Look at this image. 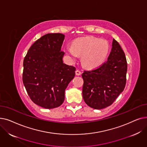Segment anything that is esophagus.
<instances>
[{
  "label": "esophagus",
  "mask_w": 147,
  "mask_h": 147,
  "mask_svg": "<svg viewBox=\"0 0 147 147\" xmlns=\"http://www.w3.org/2000/svg\"><path fill=\"white\" fill-rule=\"evenodd\" d=\"M76 74L77 76H80V75H81V71H79V69H77V70L76 71Z\"/></svg>",
  "instance_id": "esophagus-1"
}]
</instances>
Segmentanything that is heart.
<instances>
[{
	"label": "heart",
	"instance_id": "b5f03b06",
	"mask_svg": "<svg viewBox=\"0 0 147 147\" xmlns=\"http://www.w3.org/2000/svg\"><path fill=\"white\" fill-rule=\"evenodd\" d=\"M109 51L107 41L98 38L83 37L74 40L71 47H67L65 53L72 62L82 57L83 65L89 69L101 66L107 59Z\"/></svg>",
	"mask_w": 147,
	"mask_h": 147
}]
</instances>
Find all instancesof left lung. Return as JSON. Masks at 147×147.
<instances>
[{"label": "left lung", "mask_w": 147, "mask_h": 147, "mask_svg": "<svg viewBox=\"0 0 147 147\" xmlns=\"http://www.w3.org/2000/svg\"><path fill=\"white\" fill-rule=\"evenodd\" d=\"M127 68L125 54L119 43L113 39L107 62L82 74L84 81L82 94L85 103L96 110L111 105L125 88Z\"/></svg>", "instance_id": "left-lung-1"}]
</instances>
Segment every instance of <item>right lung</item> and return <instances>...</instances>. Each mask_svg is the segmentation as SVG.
I'll list each match as a JSON object with an SVG mask.
<instances>
[{
  "label": "right lung",
  "instance_id": "1",
  "mask_svg": "<svg viewBox=\"0 0 147 147\" xmlns=\"http://www.w3.org/2000/svg\"><path fill=\"white\" fill-rule=\"evenodd\" d=\"M65 36L48 33L36 40L23 62L22 81L30 99L44 109L60 106L65 90L75 76L76 68L63 63L61 46Z\"/></svg>",
  "mask_w": 147,
  "mask_h": 147
}]
</instances>
